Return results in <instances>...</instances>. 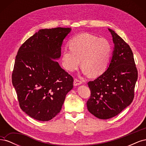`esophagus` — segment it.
<instances>
[{
  "mask_svg": "<svg viewBox=\"0 0 146 146\" xmlns=\"http://www.w3.org/2000/svg\"><path fill=\"white\" fill-rule=\"evenodd\" d=\"M82 83V82L80 80H78V79H77V78L74 79V86H78V85H81Z\"/></svg>",
  "mask_w": 146,
  "mask_h": 146,
  "instance_id": "obj_1",
  "label": "esophagus"
}]
</instances>
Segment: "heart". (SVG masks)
Returning <instances> with one entry per match:
<instances>
[{
    "mask_svg": "<svg viewBox=\"0 0 146 146\" xmlns=\"http://www.w3.org/2000/svg\"><path fill=\"white\" fill-rule=\"evenodd\" d=\"M69 49L65 48L61 56V64L69 72L82 65V72L92 76H99L107 69L112 55L111 44L107 39L83 33L69 42Z\"/></svg>",
    "mask_w": 146,
    "mask_h": 146,
    "instance_id": "heart-1",
    "label": "heart"
}]
</instances>
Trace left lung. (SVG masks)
Instances as JSON below:
<instances>
[{
	"mask_svg": "<svg viewBox=\"0 0 146 146\" xmlns=\"http://www.w3.org/2000/svg\"><path fill=\"white\" fill-rule=\"evenodd\" d=\"M108 30L114 44L110 63L101 76L88 83L91 90L86 103L88 110L101 119L114 117L131 104L138 79L130 46L114 31Z\"/></svg>",
	"mask_w": 146,
	"mask_h": 146,
	"instance_id": "left-lung-1",
	"label": "left lung"
}]
</instances>
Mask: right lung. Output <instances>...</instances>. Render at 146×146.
Here are the masks:
<instances>
[{
	"instance_id": "add662e5",
	"label": "right lung",
	"mask_w": 146,
	"mask_h": 146,
	"mask_svg": "<svg viewBox=\"0 0 146 146\" xmlns=\"http://www.w3.org/2000/svg\"><path fill=\"white\" fill-rule=\"evenodd\" d=\"M71 28L39 30L17 52L12 74L20 107L36 120L48 121L58 114L74 79L56 61Z\"/></svg>"
}]
</instances>
